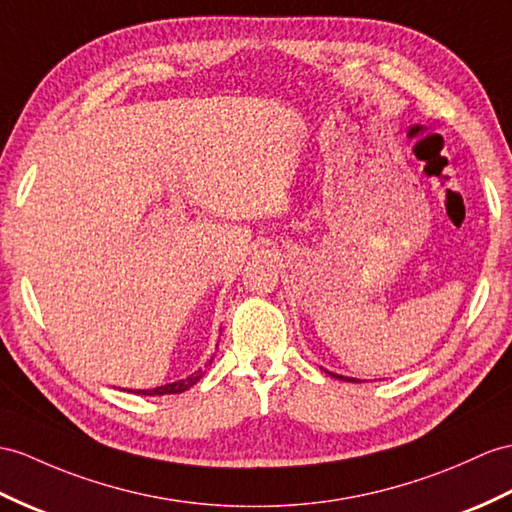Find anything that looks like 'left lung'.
<instances>
[{
  "instance_id": "1",
  "label": "left lung",
  "mask_w": 512,
  "mask_h": 512,
  "mask_svg": "<svg viewBox=\"0 0 512 512\" xmlns=\"http://www.w3.org/2000/svg\"><path fill=\"white\" fill-rule=\"evenodd\" d=\"M332 376L339 378V380H352V382H354V378H343V376H339V373H332Z\"/></svg>"
}]
</instances>
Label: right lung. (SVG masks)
Listing matches in <instances>:
<instances>
[{
    "label": "right lung",
    "instance_id": "1",
    "mask_svg": "<svg viewBox=\"0 0 512 512\" xmlns=\"http://www.w3.org/2000/svg\"><path fill=\"white\" fill-rule=\"evenodd\" d=\"M210 363H213V358H210ZM202 376H204V369H197V371L191 373V376H186V378H182L178 382H169V384L156 386V389H145V391L141 389V391H132V393H136V395H173V393H182L186 389H191L193 384H197Z\"/></svg>",
    "mask_w": 512,
    "mask_h": 512
}]
</instances>
